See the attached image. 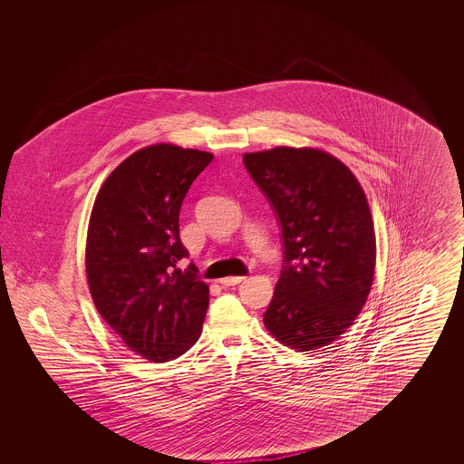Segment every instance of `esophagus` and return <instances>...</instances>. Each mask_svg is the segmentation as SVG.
Listing matches in <instances>:
<instances>
[{
  "instance_id": "1",
  "label": "esophagus",
  "mask_w": 464,
  "mask_h": 464,
  "mask_svg": "<svg viewBox=\"0 0 464 464\" xmlns=\"http://www.w3.org/2000/svg\"><path fill=\"white\" fill-rule=\"evenodd\" d=\"M243 280H245V276H227V278H222L221 284L226 287H231V285L242 284Z\"/></svg>"
}]
</instances>
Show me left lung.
I'll return each mask as SVG.
<instances>
[{"label":"left lung","instance_id":"1","mask_svg":"<svg viewBox=\"0 0 464 464\" xmlns=\"http://www.w3.org/2000/svg\"><path fill=\"white\" fill-rule=\"evenodd\" d=\"M282 229L284 266L265 325L282 344L311 352L352 325L372 287L375 237L352 170L311 148L243 156Z\"/></svg>","mask_w":464,"mask_h":464}]
</instances>
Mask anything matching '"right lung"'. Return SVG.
Listing matches in <instances>:
<instances>
[{"label":"right lung","instance_id":"add662e5","mask_svg":"<svg viewBox=\"0 0 464 464\" xmlns=\"http://www.w3.org/2000/svg\"><path fill=\"white\" fill-rule=\"evenodd\" d=\"M214 156L172 144L144 148L102 184L90 216L87 278L93 304L133 353L169 362L201 335L208 285L188 257L179 212Z\"/></svg>","mask_w":464,"mask_h":464}]
</instances>
